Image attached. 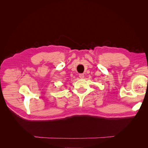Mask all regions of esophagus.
Wrapping results in <instances>:
<instances>
[{
    "label": "esophagus",
    "instance_id": "1",
    "mask_svg": "<svg viewBox=\"0 0 148 148\" xmlns=\"http://www.w3.org/2000/svg\"><path fill=\"white\" fill-rule=\"evenodd\" d=\"M79 78H81V79H83V78H84V74H83V73L79 74Z\"/></svg>",
    "mask_w": 148,
    "mask_h": 148
}]
</instances>
